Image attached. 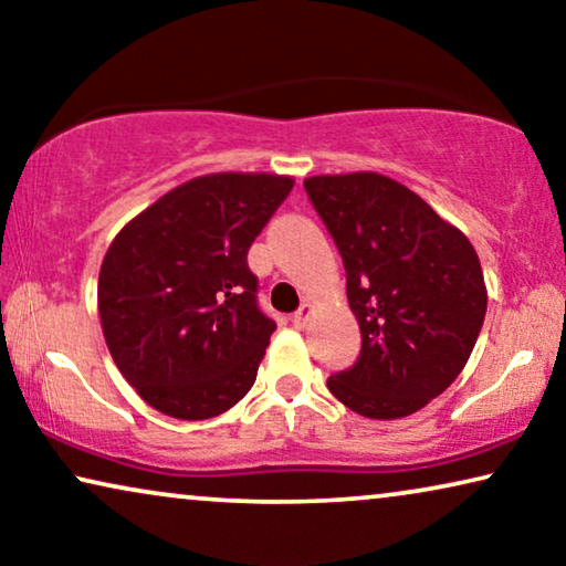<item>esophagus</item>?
<instances>
[{
	"label": "esophagus",
	"instance_id": "esophagus-1",
	"mask_svg": "<svg viewBox=\"0 0 566 566\" xmlns=\"http://www.w3.org/2000/svg\"><path fill=\"white\" fill-rule=\"evenodd\" d=\"M312 304H301V308L296 314H293V324H296V327H306V322H308V316H312Z\"/></svg>",
	"mask_w": 566,
	"mask_h": 566
}]
</instances>
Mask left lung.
<instances>
[{"mask_svg": "<svg viewBox=\"0 0 566 566\" xmlns=\"http://www.w3.org/2000/svg\"><path fill=\"white\" fill-rule=\"evenodd\" d=\"M304 188L347 273L360 358L327 386L368 420L415 415L455 381L486 314L476 250L391 177L316 175Z\"/></svg>", "mask_w": 566, "mask_h": 566, "instance_id": "obj_1", "label": "left lung"}]
</instances>
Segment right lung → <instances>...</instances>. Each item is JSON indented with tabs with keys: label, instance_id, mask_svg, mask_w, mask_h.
<instances>
[{
	"label": "right lung",
	"instance_id": "right-lung-1",
	"mask_svg": "<svg viewBox=\"0 0 566 566\" xmlns=\"http://www.w3.org/2000/svg\"><path fill=\"white\" fill-rule=\"evenodd\" d=\"M293 177L213 172L177 185L107 247L97 308L115 366L175 420H211L252 389L275 322L247 265Z\"/></svg>",
	"mask_w": 566,
	"mask_h": 566
}]
</instances>
